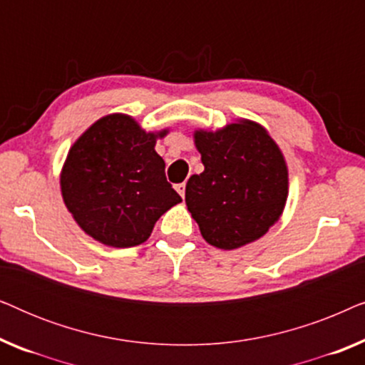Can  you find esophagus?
<instances>
[{"label": "esophagus", "mask_w": 365, "mask_h": 365, "mask_svg": "<svg viewBox=\"0 0 365 365\" xmlns=\"http://www.w3.org/2000/svg\"><path fill=\"white\" fill-rule=\"evenodd\" d=\"M176 191L179 192V196L184 199V192H186V184H184V182L176 184Z\"/></svg>", "instance_id": "esophagus-1"}]
</instances>
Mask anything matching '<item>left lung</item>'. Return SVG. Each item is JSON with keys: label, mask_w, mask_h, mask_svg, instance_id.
<instances>
[{"label": "left lung", "mask_w": 365, "mask_h": 365, "mask_svg": "<svg viewBox=\"0 0 365 365\" xmlns=\"http://www.w3.org/2000/svg\"><path fill=\"white\" fill-rule=\"evenodd\" d=\"M204 171L186 184V206L204 241L232 251L257 241L282 216L289 194L284 154L266 128L237 119L217 131L196 129Z\"/></svg>", "instance_id": "obj_1"}]
</instances>
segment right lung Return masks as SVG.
I'll list each match as a JSON object with an SVG mask.
<instances>
[{"label":"right lung","instance_id":"1","mask_svg":"<svg viewBox=\"0 0 365 365\" xmlns=\"http://www.w3.org/2000/svg\"><path fill=\"white\" fill-rule=\"evenodd\" d=\"M158 133L113 113L93 123L69 149L59 184L74 221L94 241L134 247L148 241L164 212L182 201L166 181Z\"/></svg>","mask_w":365,"mask_h":365}]
</instances>
